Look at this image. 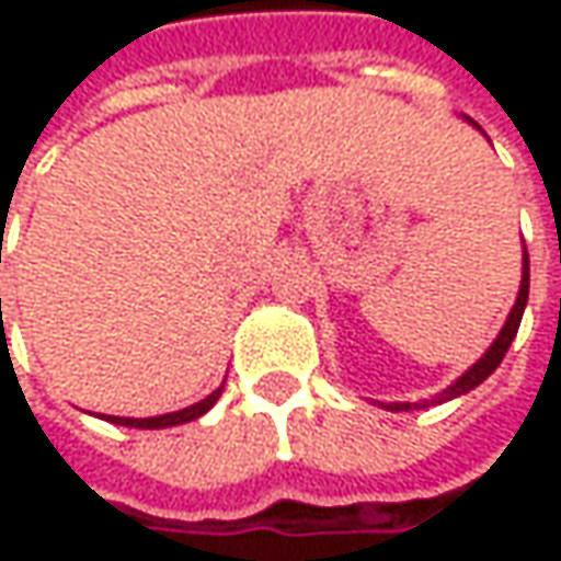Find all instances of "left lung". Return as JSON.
Wrapping results in <instances>:
<instances>
[{
  "instance_id": "left-lung-1",
  "label": "left lung",
  "mask_w": 561,
  "mask_h": 561,
  "mask_svg": "<svg viewBox=\"0 0 561 561\" xmlns=\"http://www.w3.org/2000/svg\"><path fill=\"white\" fill-rule=\"evenodd\" d=\"M471 127H478V121L465 118ZM481 130V127H478ZM484 134V130H481ZM528 287H530V265H528V249H525V255H522V284H518V296H515V306H512V312H508L506 324H503V331L496 334V340L486 346V353L462 377H456L446 390L440 393H434L431 399H419V402H377L380 409H387V412H409V409H427V405H440V402H449V399L465 397L468 390H474L478 383H484L486 377L493 375L496 368H500V362L508 353V346H512V340L518 334V324H522V314H525V306H528Z\"/></svg>"
}]
</instances>
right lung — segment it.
<instances>
[{
  "instance_id": "add662e5",
  "label": "right lung",
  "mask_w": 561,
  "mask_h": 561,
  "mask_svg": "<svg viewBox=\"0 0 561 561\" xmlns=\"http://www.w3.org/2000/svg\"><path fill=\"white\" fill-rule=\"evenodd\" d=\"M225 387V383H221ZM221 387L218 390H211L208 397L199 399V402H193V405H186L181 412H168V415H156V419H121V415H105V421H112V424H121V427H140V431H159V427H174V424H186V421H196L203 419L205 412L218 402L221 397Z\"/></svg>"
}]
</instances>
